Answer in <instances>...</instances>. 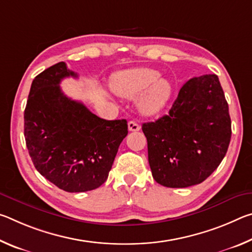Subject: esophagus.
Returning a JSON list of instances; mask_svg holds the SVG:
<instances>
[{
  "label": "esophagus",
  "mask_w": 252,
  "mask_h": 252,
  "mask_svg": "<svg viewBox=\"0 0 252 252\" xmlns=\"http://www.w3.org/2000/svg\"><path fill=\"white\" fill-rule=\"evenodd\" d=\"M127 127H129V131H139L140 129H141V126H140V125L138 122L135 121H130L129 123H127Z\"/></svg>",
  "instance_id": "obj_1"
}]
</instances>
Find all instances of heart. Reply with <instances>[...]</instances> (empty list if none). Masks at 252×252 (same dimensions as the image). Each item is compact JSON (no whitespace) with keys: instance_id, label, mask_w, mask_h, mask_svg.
Here are the masks:
<instances>
[{"instance_id":"1","label":"heart","mask_w":252,"mask_h":252,"mask_svg":"<svg viewBox=\"0 0 252 252\" xmlns=\"http://www.w3.org/2000/svg\"><path fill=\"white\" fill-rule=\"evenodd\" d=\"M111 89L116 94L126 99L139 96V109L146 116H155L170 100L172 85L167 79L160 78V73L151 67L119 72L111 82Z\"/></svg>"}]
</instances>
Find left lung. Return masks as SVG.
<instances>
[{"label": "left lung", "mask_w": 252, "mask_h": 252, "mask_svg": "<svg viewBox=\"0 0 252 252\" xmlns=\"http://www.w3.org/2000/svg\"><path fill=\"white\" fill-rule=\"evenodd\" d=\"M152 177L161 186L199 185L219 167L231 139L229 106L218 76L182 85L169 113L142 125Z\"/></svg>", "instance_id": "obj_1"}]
</instances>
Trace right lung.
<instances>
[{
    "mask_svg": "<svg viewBox=\"0 0 252 252\" xmlns=\"http://www.w3.org/2000/svg\"><path fill=\"white\" fill-rule=\"evenodd\" d=\"M78 78L64 62L33 80L24 110L25 142L34 167L67 192H85L103 185L112 168L126 120H104L60 88L64 78Z\"/></svg>",
    "mask_w": 252,
    "mask_h": 252,
    "instance_id": "1",
    "label": "right lung"
}]
</instances>
